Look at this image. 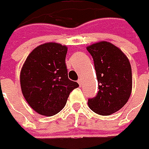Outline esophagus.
<instances>
[{
    "mask_svg": "<svg viewBox=\"0 0 149 149\" xmlns=\"http://www.w3.org/2000/svg\"><path fill=\"white\" fill-rule=\"evenodd\" d=\"M77 83H78V84H79L80 86H82V83H83V81H82V79H81V78H79V79L77 80Z\"/></svg>",
    "mask_w": 149,
    "mask_h": 149,
    "instance_id": "1",
    "label": "esophagus"
}]
</instances>
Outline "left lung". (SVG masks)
<instances>
[{
	"instance_id": "left-lung-1",
	"label": "left lung",
	"mask_w": 149,
	"mask_h": 149,
	"mask_svg": "<svg viewBox=\"0 0 149 149\" xmlns=\"http://www.w3.org/2000/svg\"><path fill=\"white\" fill-rule=\"evenodd\" d=\"M99 83L96 96L88 99V106L101 116H109L120 109L132 92V67L125 54L109 42L88 46Z\"/></svg>"
}]
</instances>
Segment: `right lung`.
Wrapping results in <instances>:
<instances>
[{
  "mask_svg": "<svg viewBox=\"0 0 149 149\" xmlns=\"http://www.w3.org/2000/svg\"><path fill=\"white\" fill-rule=\"evenodd\" d=\"M67 48L46 43L27 57L20 74L22 93L31 108L51 116L66 105L70 93L79 85L68 78L66 66Z\"/></svg>",
  "mask_w": 149,
  "mask_h": 149,
  "instance_id": "right-lung-1",
  "label": "right lung"
}]
</instances>
